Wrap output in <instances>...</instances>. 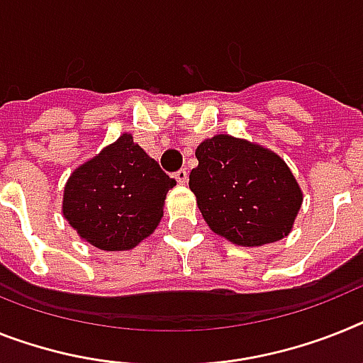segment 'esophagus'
<instances>
[{
    "label": "esophagus",
    "instance_id": "obj_1",
    "mask_svg": "<svg viewBox=\"0 0 363 363\" xmlns=\"http://www.w3.org/2000/svg\"><path fill=\"white\" fill-rule=\"evenodd\" d=\"M175 179L179 184H186L188 182V172L186 169H179V172H175Z\"/></svg>",
    "mask_w": 363,
    "mask_h": 363
}]
</instances>
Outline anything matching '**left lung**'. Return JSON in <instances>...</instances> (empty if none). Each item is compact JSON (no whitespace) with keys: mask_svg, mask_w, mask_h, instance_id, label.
I'll list each match as a JSON object with an SVG mask.
<instances>
[{"mask_svg":"<svg viewBox=\"0 0 363 363\" xmlns=\"http://www.w3.org/2000/svg\"><path fill=\"white\" fill-rule=\"evenodd\" d=\"M196 157L188 184L216 234L245 247L290 234L303 194L282 158L228 135L205 140Z\"/></svg>","mask_w":363,"mask_h":363,"instance_id":"1","label":"left lung"}]
</instances>
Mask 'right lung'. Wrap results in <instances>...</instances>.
Returning <instances> with one entry per match:
<instances>
[{
	"mask_svg": "<svg viewBox=\"0 0 363 363\" xmlns=\"http://www.w3.org/2000/svg\"><path fill=\"white\" fill-rule=\"evenodd\" d=\"M175 184L133 136L121 135L72 173L64 188V218L94 247L127 251L157 228Z\"/></svg>",
	"mask_w": 363,
	"mask_h": 363,
	"instance_id": "right-lung-1",
	"label": "right lung"
}]
</instances>
